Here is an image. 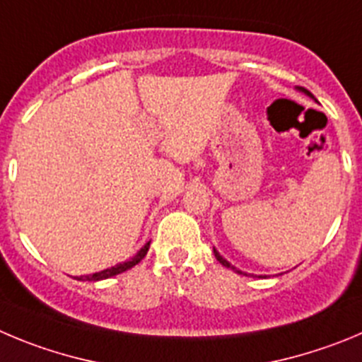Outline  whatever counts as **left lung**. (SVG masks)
Returning <instances> with one entry per match:
<instances>
[{"instance_id":"obj_1","label":"left lung","mask_w":362,"mask_h":362,"mask_svg":"<svg viewBox=\"0 0 362 362\" xmlns=\"http://www.w3.org/2000/svg\"><path fill=\"white\" fill-rule=\"evenodd\" d=\"M296 89H298V90H300V93L307 94V96H309V98H313V100H314V96H313V94H310V93H309V90H307V89H303V87H296ZM214 255H216V259H218V261H219V262H221V264H223V266H225V268H230V269H234V272H235V273H239V275H246V273H245V272H241V269H238V268H235V266H232V264H230V262H228V261H227V259H223V257H221V255H219V252H218V250H216V248H214Z\"/></svg>"}]
</instances>
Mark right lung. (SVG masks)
I'll return each mask as SVG.
<instances>
[{"label": "right lung", "instance_id": "right-lung-1", "mask_svg": "<svg viewBox=\"0 0 362 362\" xmlns=\"http://www.w3.org/2000/svg\"><path fill=\"white\" fill-rule=\"evenodd\" d=\"M148 248H150V241H148L146 245H144L143 248L139 250V252L135 253L132 259H127L124 262H119V264L112 266V268H107V269H101V272H98V273H93V275L78 276V280H89V282H98V280H105V279H110V276L119 275V273H123V272H127V269L134 268L135 264H139V262L144 259V255L148 253Z\"/></svg>", "mask_w": 362, "mask_h": 362}]
</instances>
